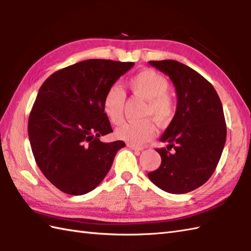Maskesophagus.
I'll return each mask as SVG.
<instances>
[{"mask_svg": "<svg viewBox=\"0 0 251 251\" xmlns=\"http://www.w3.org/2000/svg\"><path fill=\"white\" fill-rule=\"evenodd\" d=\"M127 147L132 150H136V151H143L144 150L143 147H138V146H135V145H132V144H127Z\"/></svg>", "mask_w": 251, "mask_h": 251, "instance_id": "obj_1", "label": "esophagus"}]
</instances>
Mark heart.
Returning <instances> with one entry per match:
<instances>
[{
	"instance_id": "b5f03b06",
	"label": "heart",
	"mask_w": 251,
	"mask_h": 251,
	"mask_svg": "<svg viewBox=\"0 0 251 251\" xmlns=\"http://www.w3.org/2000/svg\"><path fill=\"white\" fill-rule=\"evenodd\" d=\"M130 90L147 101L145 116L152 117L160 126H165L175 114V102L168 93L170 83L162 75L152 70H144L129 80ZM126 92L120 86L108 88L103 99L104 113L111 124L119 125L124 120ZM154 134L151 120L140 122H126L116 130V136L132 145H141L150 140Z\"/></svg>"
}]
</instances>
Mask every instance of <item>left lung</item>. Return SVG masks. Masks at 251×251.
<instances>
[{
  "mask_svg": "<svg viewBox=\"0 0 251 251\" xmlns=\"http://www.w3.org/2000/svg\"><path fill=\"white\" fill-rule=\"evenodd\" d=\"M149 64L170 77L177 107L160 138L168 147L155 149L162 161L148 177L165 192H190L209 179L220 160L226 138L224 108L213 85L189 66L175 60Z\"/></svg>",
  "mask_w": 251,
  "mask_h": 251,
  "instance_id": "left-lung-1",
  "label": "left lung"
}]
</instances>
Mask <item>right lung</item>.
Returning <instances> with one entry per match:
<instances>
[{
  "mask_svg": "<svg viewBox=\"0 0 251 251\" xmlns=\"http://www.w3.org/2000/svg\"><path fill=\"white\" fill-rule=\"evenodd\" d=\"M133 62L90 59L57 71L38 90L27 124L38 168L59 190L82 196L106 176L122 141L103 143L113 132L103 109L110 86Z\"/></svg>",
  "mask_w": 251,
  "mask_h": 251,
  "instance_id": "1",
  "label": "right lung"
}]
</instances>
